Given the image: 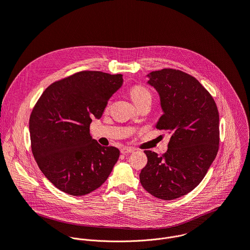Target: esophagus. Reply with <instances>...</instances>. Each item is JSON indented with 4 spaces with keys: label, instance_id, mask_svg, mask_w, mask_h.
<instances>
[{
    "label": "esophagus",
    "instance_id": "1",
    "mask_svg": "<svg viewBox=\"0 0 250 250\" xmlns=\"http://www.w3.org/2000/svg\"><path fill=\"white\" fill-rule=\"evenodd\" d=\"M135 149L134 148H132V147H123L122 149H121V152L123 153V154H127V153H132L133 151H134Z\"/></svg>",
    "mask_w": 250,
    "mask_h": 250
}]
</instances>
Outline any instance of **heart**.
Returning <instances> with one entry per match:
<instances>
[{
	"mask_svg": "<svg viewBox=\"0 0 250 250\" xmlns=\"http://www.w3.org/2000/svg\"><path fill=\"white\" fill-rule=\"evenodd\" d=\"M129 95L134 104H138L145 100H151L149 90L142 85H134L129 89Z\"/></svg>",
	"mask_w": 250,
	"mask_h": 250,
	"instance_id": "heart-1",
	"label": "heart"
}]
</instances>
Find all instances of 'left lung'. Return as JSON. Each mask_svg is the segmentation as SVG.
Returning a JSON list of instances; mask_svg holds the SVG:
<instances>
[{
    "mask_svg": "<svg viewBox=\"0 0 250 250\" xmlns=\"http://www.w3.org/2000/svg\"><path fill=\"white\" fill-rule=\"evenodd\" d=\"M147 77L163 112L156 128L168 130L171 137L162 156L145 151L147 164L139 179L149 194L169 201L194 190L215 160L220 144L219 111L201 83L180 70L153 71Z\"/></svg>",
    "mask_w": 250,
    "mask_h": 250,
    "instance_id": "obj_1",
    "label": "left lung"
}]
</instances>
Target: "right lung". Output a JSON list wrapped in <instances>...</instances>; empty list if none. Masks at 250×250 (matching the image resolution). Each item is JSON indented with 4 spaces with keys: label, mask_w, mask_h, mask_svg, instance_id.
Returning a JSON list of instances; mask_svg holds the SVG:
<instances>
[{
    "label": "right lung",
    "mask_w": 250,
    "mask_h": 250,
    "mask_svg": "<svg viewBox=\"0 0 250 250\" xmlns=\"http://www.w3.org/2000/svg\"><path fill=\"white\" fill-rule=\"evenodd\" d=\"M122 74L81 71L54 82L41 96L29 118L33 157L47 179L62 192L87 195L108 179L120 157L89 133L110 98L122 87Z\"/></svg>",
    "instance_id": "1"
}]
</instances>
